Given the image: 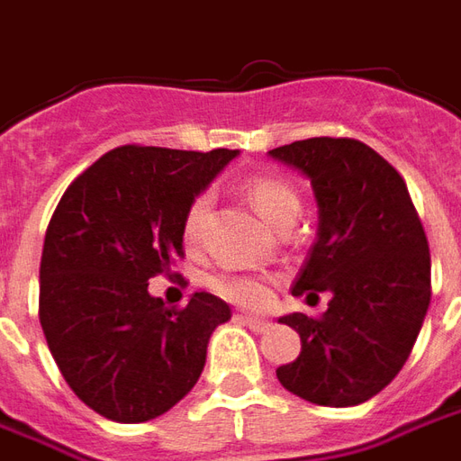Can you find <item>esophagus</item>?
<instances>
[{"label": "esophagus", "mask_w": 461, "mask_h": 461, "mask_svg": "<svg viewBox=\"0 0 461 461\" xmlns=\"http://www.w3.org/2000/svg\"><path fill=\"white\" fill-rule=\"evenodd\" d=\"M237 321H241L244 326H249V329L257 330V333L269 329V321L259 319V316H249V313H237Z\"/></svg>", "instance_id": "1"}]
</instances>
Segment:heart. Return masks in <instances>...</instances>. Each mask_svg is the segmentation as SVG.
Returning <instances> with one entry per match:
<instances>
[{
	"mask_svg": "<svg viewBox=\"0 0 461 461\" xmlns=\"http://www.w3.org/2000/svg\"><path fill=\"white\" fill-rule=\"evenodd\" d=\"M247 197L254 204V210L259 212L271 227H279L286 220H296L299 214V194L291 187L289 182L271 175H257L249 177L247 185ZM212 212V194L200 192L194 194L187 204L185 220H182V237L187 244H200L207 230V220ZM212 294H217L220 299L230 301L234 306H247L257 309L264 306L271 296V281L261 274H240V271H217L207 279Z\"/></svg>",
	"mask_w": 461,
	"mask_h": 461,
	"instance_id": "heart-1",
	"label": "heart"
}]
</instances>
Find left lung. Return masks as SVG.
I'll use <instances>...</instances> for the list:
<instances>
[{
    "label": "left lung",
    "mask_w": 461,
    "mask_h": 461,
    "mask_svg": "<svg viewBox=\"0 0 461 461\" xmlns=\"http://www.w3.org/2000/svg\"><path fill=\"white\" fill-rule=\"evenodd\" d=\"M269 155L299 167L319 202V237L291 291L330 294L321 316L279 319L301 336V353L276 377L316 405H360L393 383L422 329L432 296L422 221L402 175L356 138H309Z\"/></svg>",
    "instance_id": "left-lung-1"
}]
</instances>
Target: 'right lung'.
Here are the masks:
<instances>
[{"label":"right lung","instance_id":"add662e5","mask_svg":"<svg viewBox=\"0 0 461 461\" xmlns=\"http://www.w3.org/2000/svg\"><path fill=\"white\" fill-rule=\"evenodd\" d=\"M234 155L121 145L56 204L39 267V321L68 387L98 415L145 422L200 380L230 306L204 291L182 309L165 306L148 281L185 257L187 204Z\"/></svg>","mask_w":461,"mask_h":461}]
</instances>
